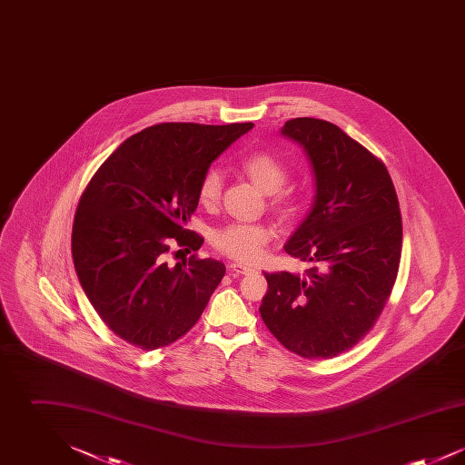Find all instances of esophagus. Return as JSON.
<instances>
[{"mask_svg": "<svg viewBox=\"0 0 465 465\" xmlns=\"http://www.w3.org/2000/svg\"><path fill=\"white\" fill-rule=\"evenodd\" d=\"M230 272H232L233 275H245V273L254 272V268H252V266L243 265V263H232V265H230Z\"/></svg>", "mask_w": 465, "mask_h": 465, "instance_id": "1", "label": "esophagus"}]
</instances>
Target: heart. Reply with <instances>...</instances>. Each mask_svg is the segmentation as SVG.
Returning a JSON list of instances; mask_svg holds the SVG:
<instances>
[{"mask_svg": "<svg viewBox=\"0 0 465 465\" xmlns=\"http://www.w3.org/2000/svg\"><path fill=\"white\" fill-rule=\"evenodd\" d=\"M243 173L263 192L272 193V205L281 213L294 209V199L288 192H281L288 179L286 165L266 152H254L242 160ZM223 193V176L218 169H209L199 184V199L203 205H216ZM273 239V230L266 224L232 223L216 232V247L233 260L256 262L263 258L268 243Z\"/></svg>", "mask_w": 465, "mask_h": 465, "instance_id": "1", "label": "heart"}]
</instances>
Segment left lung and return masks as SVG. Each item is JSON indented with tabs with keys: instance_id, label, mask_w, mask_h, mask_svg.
Masks as SVG:
<instances>
[{
	"instance_id": "left-lung-1",
	"label": "left lung",
	"mask_w": 465,
	"mask_h": 465,
	"mask_svg": "<svg viewBox=\"0 0 465 465\" xmlns=\"http://www.w3.org/2000/svg\"><path fill=\"white\" fill-rule=\"evenodd\" d=\"M307 153L315 197L284 245L313 266L305 275L266 273L260 313L294 354L330 359L375 326L401 262L398 195L381 160L331 122L292 118L281 129Z\"/></svg>"
}]
</instances>
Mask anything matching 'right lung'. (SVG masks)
Segmentation results:
<instances>
[{"mask_svg":"<svg viewBox=\"0 0 465 465\" xmlns=\"http://www.w3.org/2000/svg\"><path fill=\"white\" fill-rule=\"evenodd\" d=\"M254 124H158L124 141L90 179L73 223L80 284L111 331L155 351L190 331L224 277L222 262L195 254L176 266L167 252L199 251L186 228L211 163Z\"/></svg>","mask_w":465,"mask_h":465,"instance_id":"add662e5","label":"right lung"}]
</instances>
